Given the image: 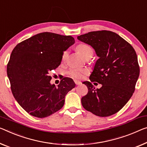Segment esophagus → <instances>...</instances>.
<instances>
[{"mask_svg":"<svg viewBox=\"0 0 147 147\" xmlns=\"http://www.w3.org/2000/svg\"><path fill=\"white\" fill-rule=\"evenodd\" d=\"M74 82H75V83H76V84L77 85H80L81 84V81H78V80H75V81H74Z\"/></svg>","mask_w":147,"mask_h":147,"instance_id":"1","label":"esophagus"}]
</instances>
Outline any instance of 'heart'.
<instances>
[{
  "instance_id": "1",
  "label": "heart",
  "mask_w": 147,
  "mask_h": 147,
  "mask_svg": "<svg viewBox=\"0 0 147 147\" xmlns=\"http://www.w3.org/2000/svg\"><path fill=\"white\" fill-rule=\"evenodd\" d=\"M77 51L79 53H80L85 58L90 56H92L94 53V51L92 47L90 45L86 43H80L76 47ZM67 55V51H64L62 54V60L64 61L66 59ZM68 74L69 76L72 77L76 79H81L84 77L85 75L88 73V70L86 69H81V68H71L68 71Z\"/></svg>"
}]
</instances>
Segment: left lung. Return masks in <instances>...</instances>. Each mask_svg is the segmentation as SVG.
Returning <instances> with one entry per match:
<instances>
[{
  "instance_id": "1",
  "label": "left lung",
  "mask_w": 147,
  "mask_h": 147,
  "mask_svg": "<svg viewBox=\"0 0 147 147\" xmlns=\"http://www.w3.org/2000/svg\"><path fill=\"white\" fill-rule=\"evenodd\" d=\"M78 39L94 49L98 59L89 77L84 81L88 92L81 98L87 111L107 117L119 111L131 98L139 76L137 54L133 47L117 33L110 31H91ZM91 82L102 85L95 89Z\"/></svg>"
}]
</instances>
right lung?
Wrapping results in <instances>:
<instances>
[{"instance_id":"1","label":"right lung","mask_w":147,"mask_h":147,"mask_svg":"<svg viewBox=\"0 0 147 147\" xmlns=\"http://www.w3.org/2000/svg\"><path fill=\"white\" fill-rule=\"evenodd\" d=\"M75 42L74 37L50 32L37 34L18 44L11 53L7 75L13 96L31 116L45 118L64 105L65 96L75 87L69 78L58 87L50 72L59 66L62 54Z\"/></svg>"}]
</instances>
